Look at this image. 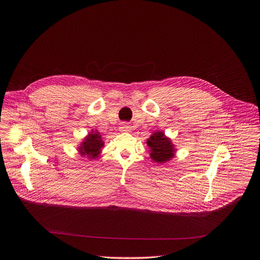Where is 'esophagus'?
<instances>
[{"instance_id":"34e87169","label":"esophagus","mask_w":260,"mask_h":260,"mask_svg":"<svg viewBox=\"0 0 260 260\" xmlns=\"http://www.w3.org/2000/svg\"><path fill=\"white\" fill-rule=\"evenodd\" d=\"M119 130L122 131V132H130L131 131V125H129L127 123H122L119 127Z\"/></svg>"}]
</instances>
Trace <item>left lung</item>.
Listing matches in <instances>:
<instances>
[{
	"label": "left lung",
	"instance_id": "1",
	"mask_svg": "<svg viewBox=\"0 0 260 260\" xmlns=\"http://www.w3.org/2000/svg\"><path fill=\"white\" fill-rule=\"evenodd\" d=\"M146 144L149 148V157L157 164L168 162L176 155V145L162 131L153 132Z\"/></svg>",
	"mask_w": 260,
	"mask_h": 260
}]
</instances>
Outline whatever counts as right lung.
<instances>
[{
	"mask_svg": "<svg viewBox=\"0 0 260 260\" xmlns=\"http://www.w3.org/2000/svg\"><path fill=\"white\" fill-rule=\"evenodd\" d=\"M102 147H104V141L102 139V136L98 130H92L78 146V152L82 157L93 160L100 157Z\"/></svg>",
	"mask_w": 260,
	"mask_h": 260,
	"instance_id": "obj_1",
	"label": "right lung"
}]
</instances>
